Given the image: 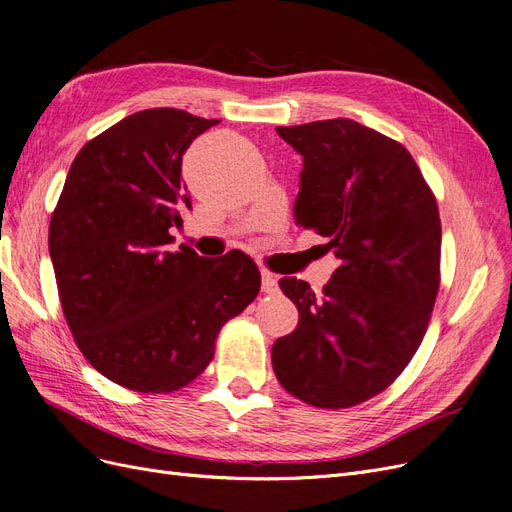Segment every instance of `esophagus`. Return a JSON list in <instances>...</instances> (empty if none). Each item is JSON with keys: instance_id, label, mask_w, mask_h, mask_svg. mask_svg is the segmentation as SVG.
<instances>
[{"instance_id": "esophagus-1", "label": "esophagus", "mask_w": 512, "mask_h": 512, "mask_svg": "<svg viewBox=\"0 0 512 512\" xmlns=\"http://www.w3.org/2000/svg\"><path fill=\"white\" fill-rule=\"evenodd\" d=\"M261 291L263 293H276L278 291V278L268 270H261Z\"/></svg>"}]
</instances>
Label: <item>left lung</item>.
Returning a JSON list of instances; mask_svg holds the SVG:
<instances>
[{
	"label": "left lung",
	"mask_w": 512,
	"mask_h": 512,
	"mask_svg": "<svg viewBox=\"0 0 512 512\" xmlns=\"http://www.w3.org/2000/svg\"><path fill=\"white\" fill-rule=\"evenodd\" d=\"M304 159L295 223L327 238L340 266L315 295L278 285L300 321L272 346L278 383L319 408L387 389L425 336L440 287L436 197L406 148L351 119L276 127Z\"/></svg>",
	"instance_id": "1"
}]
</instances>
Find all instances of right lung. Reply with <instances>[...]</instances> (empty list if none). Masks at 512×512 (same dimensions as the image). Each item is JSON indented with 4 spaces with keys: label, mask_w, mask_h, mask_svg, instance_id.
<instances>
[{
    "label": "right lung",
    "mask_w": 512,
    "mask_h": 512,
    "mask_svg": "<svg viewBox=\"0 0 512 512\" xmlns=\"http://www.w3.org/2000/svg\"><path fill=\"white\" fill-rule=\"evenodd\" d=\"M221 123L176 108L129 114L80 148L48 227L65 321L89 364L142 393L176 391L259 293L255 261L170 251L191 197L183 155Z\"/></svg>",
    "instance_id": "add662e5"
}]
</instances>
